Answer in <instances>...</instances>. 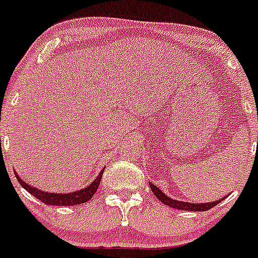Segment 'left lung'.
Wrapping results in <instances>:
<instances>
[{
    "mask_svg": "<svg viewBox=\"0 0 258 258\" xmlns=\"http://www.w3.org/2000/svg\"><path fill=\"white\" fill-rule=\"evenodd\" d=\"M148 183H150V187L151 189H152L153 194H155V196L157 197L163 205H166V206L168 207H172V209L183 210V211H207L212 209V207H215L216 205H218L221 201L225 200V197H223V199L221 200H216V201H212V202H205V204H189V202L177 201V200H173L171 199V197L166 196V195L163 194L157 186L152 184L151 182H148Z\"/></svg>",
    "mask_w": 258,
    "mask_h": 258,
    "instance_id": "1",
    "label": "left lung"
}]
</instances>
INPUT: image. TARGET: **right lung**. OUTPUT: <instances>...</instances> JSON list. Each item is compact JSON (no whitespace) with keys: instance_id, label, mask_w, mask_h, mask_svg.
Wrapping results in <instances>:
<instances>
[{"instance_id":"add662e5","label":"right lung","mask_w":258,"mask_h":258,"mask_svg":"<svg viewBox=\"0 0 258 258\" xmlns=\"http://www.w3.org/2000/svg\"><path fill=\"white\" fill-rule=\"evenodd\" d=\"M103 171H101L98 173V176L96 177L95 181L91 184H88L86 188L79 189V191L70 192V194H53V192H45L42 189H38L36 187L30 186L28 183H26L20 176L15 172L17 181L20 182L21 186L26 189L27 192H30L32 196H35L36 199L40 200L41 202H43L45 205H49V206H75V205H81L87 202L88 200H91L93 197V195L97 191L98 186H100L101 178H102Z\"/></svg>"}]
</instances>
